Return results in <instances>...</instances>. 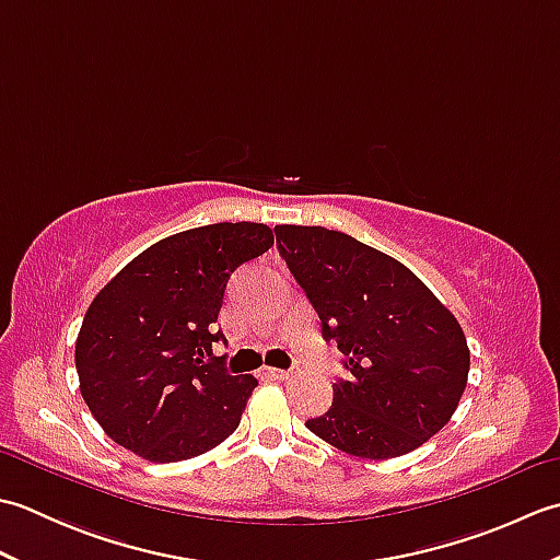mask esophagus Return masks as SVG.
Instances as JSON below:
<instances>
[{
    "mask_svg": "<svg viewBox=\"0 0 560 560\" xmlns=\"http://www.w3.org/2000/svg\"><path fill=\"white\" fill-rule=\"evenodd\" d=\"M259 373L265 375V377H273V380H289V377H293L295 373H299V368H289V371H283V368H269V365H265Z\"/></svg>",
    "mask_w": 560,
    "mask_h": 560,
    "instance_id": "34e87169",
    "label": "esophagus"
}]
</instances>
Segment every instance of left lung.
Returning a JSON list of instances; mask_svg holds the SVG:
<instances>
[{
    "label": "left lung",
    "mask_w": 560,
    "mask_h": 560,
    "mask_svg": "<svg viewBox=\"0 0 560 560\" xmlns=\"http://www.w3.org/2000/svg\"><path fill=\"white\" fill-rule=\"evenodd\" d=\"M281 257L347 355L329 411L305 425L363 459H392L443 428L467 387V337L433 291L380 249L323 225H277Z\"/></svg>",
    "instance_id": "obj_1"
}]
</instances>
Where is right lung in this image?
<instances>
[{
    "mask_svg": "<svg viewBox=\"0 0 560 560\" xmlns=\"http://www.w3.org/2000/svg\"><path fill=\"white\" fill-rule=\"evenodd\" d=\"M273 233L237 221L153 243L98 291L77 337L83 401L110 440L168 464L221 445L241 425L257 377L229 375L211 343L235 267L265 255Z\"/></svg>",
    "mask_w": 560,
    "mask_h": 560,
    "instance_id": "1",
    "label": "right lung"
}]
</instances>
